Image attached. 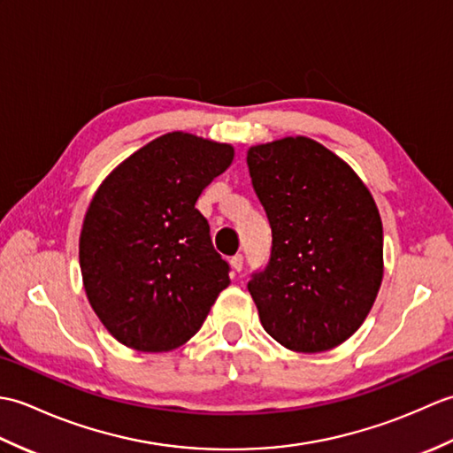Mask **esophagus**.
Returning a JSON list of instances; mask_svg holds the SVG:
<instances>
[{
	"label": "esophagus",
	"mask_w": 453,
	"mask_h": 453,
	"mask_svg": "<svg viewBox=\"0 0 453 453\" xmlns=\"http://www.w3.org/2000/svg\"><path fill=\"white\" fill-rule=\"evenodd\" d=\"M229 263H232V268H234V271L235 273H242L243 271V255H234L232 257V261H229Z\"/></svg>",
	"instance_id": "1"
}]
</instances>
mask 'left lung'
Instances as JSON below:
<instances>
[{
    "label": "left lung",
    "instance_id": "1",
    "mask_svg": "<svg viewBox=\"0 0 453 453\" xmlns=\"http://www.w3.org/2000/svg\"><path fill=\"white\" fill-rule=\"evenodd\" d=\"M247 165L273 229L271 257L247 290L265 331L296 352L352 336L383 276V227L358 175L310 138L255 146Z\"/></svg>",
    "mask_w": 453,
    "mask_h": 453
}]
</instances>
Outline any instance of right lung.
Listing matches in <instances>:
<instances>
[{
    "label": "right lung",
    "mask_w": 453,
    "mask_h": 453,
    "mask_svg": "<svg viewBox=\"0 0 453 453\" xmlns=\"http://www.w3.org/2000/svg\"><path fill=\"white\" fill-rule=\"evenodd\" d=\"M234 159L227 143L171 132L103 180L83 219L88 300L119 342L167 352L195 336L229 286V265L195 208Z\"/></svg>",
    "instance_id": "add662e5"
}]
</instances>
